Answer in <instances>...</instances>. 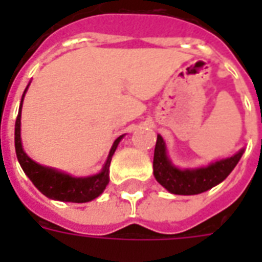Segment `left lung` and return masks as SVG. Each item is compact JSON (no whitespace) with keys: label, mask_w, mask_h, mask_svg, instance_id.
<instances>
[{"label":"left lung","mask_w":262,"mask_h":262,"mask_svg":"<svg viewBox=\"0 0 262 262\" xmlns=\"http://www.w3.org/2000/svg\"><path fill=\"white\" fill-rule=\"evenodd\" d=\"M243 150L229 159L217 161L205 168L198 170H178L171 164L165 154V143L163 137L157 136L154 148L153 172L156 180L171 193L176 195H196L208 191L226 180L242 159Z\"/></svg>","instance_id":"8db88e82"}]
</instances>
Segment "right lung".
I'll return each mask as SVG.
<instances>
[{
    "instance_id": "right-lung-1",
    "label": "right lung",
    "mask_w": 262,
    "mask_h": 262,
    "mask_svg": "<svg viewBox=\"0 0 262 262\" xmlns=\"http://www.w3.org/2000/svg\"><path fill=\"white\" fill-rule=\"evenodd\" d=\"M26 90H28V86H26ZM25 92H24V95H25ZM24 95H22V101H24ZM22 101H20L19 112L16 116V122H15V151H16V157H18L22 170L25 171V174L29 177V180L33 182V185L43 195L52 198V199L63 201V202L84 203L90 202L92 199L99 196L108 185L111 160H112L115 150L119 144L120 139L123 136L118 137L115 140L114 146L109 151L106 164L99 174L88 177V178H74L69 174H63L59 171L36 164L22 150V144H20V108H22Z\"/></svg>"
}]
</instances>
